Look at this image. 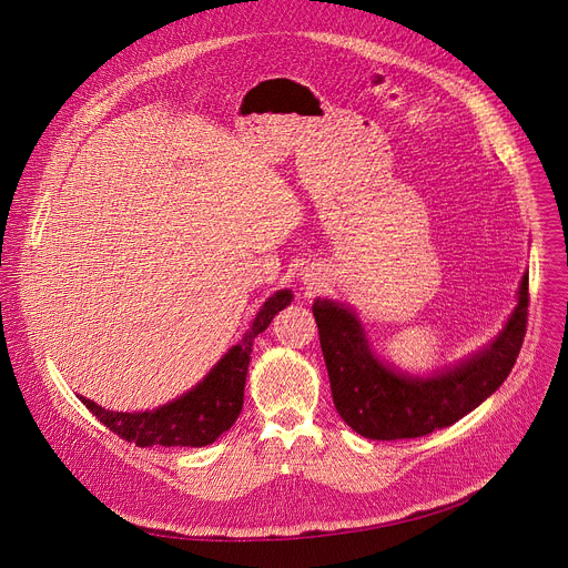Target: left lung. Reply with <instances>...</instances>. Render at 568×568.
<instances>
[{
	"mask_svg": "<svg viewBox=\"0 0 568 568\" xmlns=\"http://www.w3.org/2000/svg\"><path fill=\"white\" fill-rule=\"evenodd\" d=\"M527 306L530 294L525 274L518 306L494 343L457 367L423 379L376 358L352 308L317 298L313 315L339 418L372 440L418 438L455 425L509 376L527 331Z\"/></svg>",
	"mask_w": 568,
	"mask_h": 568,
	"instance_id": "obj_1",
	"label": "left lung"
}]
</instances>
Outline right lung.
Returning <instances> with one entry per match:
<instances>
[{
    "label": "right lung",
    "mask_w": 568,
    "mask_h": 568,
    "mask_svg": "<svg viewBox=\"0 0 568 568\" xmlns=\"http://www.w3.org/2000/svg\"><path fill=\"white\" fill-rule=\"evenodd\" d=\"M290 301V290L272 294L255 315L251 328L242 337V343L225 354L196 388L155 410L121 413L106 410L87 397L80 399L104 427H109V432L121 436L128 443H136L139 447L210 445L235 425L244 406V384L253 339L257 337V333L270 326L274 315L283 311Z\"/></svg>",
    "instance_id": "add662e5"
}]
</instances>
